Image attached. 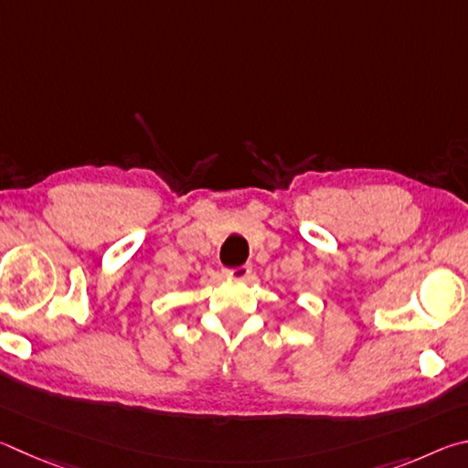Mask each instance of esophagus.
<instances>
[{
	"mask_svg": "<svg viewBox=\"0 0 468 468\" xmlns=\"http://www.w3.org/2000/svg\"><path fill=\"white\" fill-rule=\"evenodd\" d=\"M250 271H252L250 265H240L236 269H226V275L229 277V280H247Z\"/></svg>",
	"mask_w": 468,
	"mask_h": 468,
	"instance_id": "obj_1",
	"label": "esophagus"
}]
</instances>
